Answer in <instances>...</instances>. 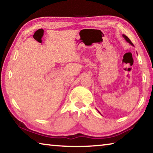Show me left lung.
I'll list each match as a JSON object with an SVG mask.
<instances>
[{
	"mask_svg": "<svg viewBox=\"0 0 153 153\" xmlns=\"http://www.w3.org/2000/svg\"><path fill=\"white\" fill-rule=\"evenodd\" d=\"M122 36H123V37L124 38H125V40H126L127 41V42H129V44H130V45H132V46H134V45H133V43L131 42V40L129 39V38H128V37H127V36H126V35H124V34H123Z\"/></svg>",
	"mask_w": 153,
	"mask_h": 153,
	"instance_id": "1",
	"label": "left lung"
}]
</instances>
